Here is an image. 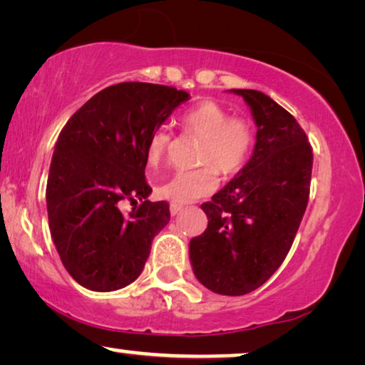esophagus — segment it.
<instances>
[{
	"label": "esophagus",
	"instance_id": "obj_1",
	"mask_svg": "<svg viewBox=\"0 0 365 365\" xmlns=\"http://www.w3.org/2000/svg\"><path fill=\"white\" fill-rule=\"evenodd\" d=\"M182 209H184V207L181 206V204H174V202H171V206H169V211H171L173 216H176V214L181 212Z\"/></svg>",
	"mask_w": 365,
	"mask_h": 365
}]
</instances>
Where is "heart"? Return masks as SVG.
Here are the masks:
<instances>
[{
	"mask_svg": "<svg viewBox=\"0 0 365 365\" xmlns=\"http://www.w3.org/2000/svg\"><path fill=\"white\" fill-rule=\"evenodd\" d=\"M182 131L201 139L197 163L204 166L178 171L158 186L159 196L174 204H187L209 196L217 187V171L234 174L246 164L254 143L251 123L242 116H229L227 109L214 101H202L187 109L181 119ZM171 133L158 128L146 143V159L158 164L166 156Z\"/></svg>",
	"mask_w": 365,
	"mask_h": 365,
	"instance_id": "1",
	"label": "heart"
}]
</instances>
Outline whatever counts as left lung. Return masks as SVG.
<instances>
[{
  "mask_svg": "<svg viewBox=\"0 0 365 365\" xmlns=\"http://www.w3.org/2000/svg\"><path fill=\"white\" fill-rule=\"evenodd\" d=\"M242 96L257 126L252 156L204 202L207 227L189 242L194 276L209 291L244 296L277 271L306 212L312 148L291 113L256 89Z\"/></svg>",
  "mask_w": 365,
  "mask_h": 365,
  "instance_id": "1",
  "label": "left lung"
}]
</instances>
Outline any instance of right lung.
Returning <instances> with one entry per match:
<instances>
[{
	"label": "right lung",
	"mask_w": 365,
	"mask_h": 365,
	"mask_svg": "<svg viewBox=\"0 0 365 365\" xmlns=\"http://www.w3.org/2000/svg\"><path fill=\"white\" fill-rule=\"evenodd\" d=\"M189 94L151 83L113 84L69 118L54 146L46 206L56 251L74 281L98 292L136 281L169 204L151 202L146 143ZM142 202L128 215L121 200Z\"/></svg>",
	"instance_id": "right-lung-1"
}]
</instances>
